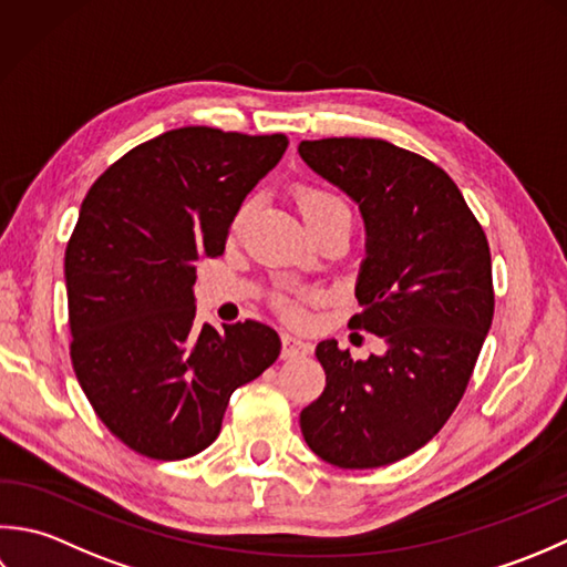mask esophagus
I'll return each instance as SVG.
<instances>
[{
  "instance_id": "1",
  "label": "esophagus",
  "mask_w": 567,
  "mask_h": 567,
  "mask_svg": "<svg viewBox=\"0 0 567 567\" xmlns=\"http://www.w3.org/2000/svg\"><path fill=\"white\" fill-rule=\"evenodd\" d=\"M281 344H284V350H281L284 360H296V357H306L310 350H313L310 348V342L296 338V334H291V332L281 334Z\"/></svg>"
}]
</instances>
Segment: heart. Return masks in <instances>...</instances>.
Masks as SVG:
<instances>
[{"label":"heart","instance_id":"heart-1","mask_svg":"<svg viewBox=\"0 0 567 567\" xmlns=\"http://www.w3.org/2000/svg\"><path fill=\"white\" fill-rule=\"evenodd\" d=\"M296 203L300 207V215L306 217L308 225H313V223H318V219H326V217H332V215H344V217L352 219L350 205L344 203L338 193H332L330 188L308 186V183H303V186L296 188ZM249 213H251V200L241 203L239 210L233 217V233H239V229L245 227ZM281 310H284L288 318H296L298 316L296 306L291 303V300H286V298L281 300Z\"/></svg>","mask_w":567,"mask_h":567}]
</instances>
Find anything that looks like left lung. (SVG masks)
<instances>
[{"label":"left lung","instance_id":"1","mask_svg":"<svg viewBox=\"0 0 567 567\" xmlns=\"http://www.w3.org/2000/svg\"><path fill=\"white\" fill-rule=\"evenodd\" d=\"M298 154L360 205L367 257L350 328L386 342L367 360L318 342L326 389L300 411V431L334 467H384L429 443L465 394L494 316L489 245L429 158L357 136L300 142Z\"/></svg>","mask_w":567,"mask_h":567}]
</instances>
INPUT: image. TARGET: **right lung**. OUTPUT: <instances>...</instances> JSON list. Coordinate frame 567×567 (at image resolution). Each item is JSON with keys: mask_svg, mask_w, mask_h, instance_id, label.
<instances>
[{"mask_svg": "<svg viewBox=\"0 0 567 567\" xmlns=\"http://www.w3.org/2000/svg\"><path fill=\"white\" fill-rule=\"evenodd\" d=\"M286 146L284 134L171 130L114 161L80 205L65 247L71 360L100 421L138 455H198L233 391L281 352L257 320L195 328L193 284Z\"/></svg>", "mask_w": 567, "mask_h": 567, "instance_id": "1", "label": "right lung"}]
</instances>
